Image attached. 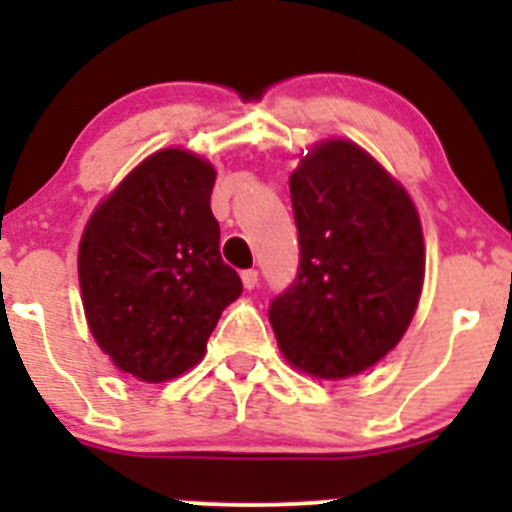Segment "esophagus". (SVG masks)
<instances>
[{"label":"esophagus","mask_w":512,"mask_h":512,"mask_svg":"<svg viewBox=\"0 0 512 512\" xmlns=\"http://www.w3.org/2000/svg\"><path fill=\"white\" fill-rule=\"evenodd\" d=\"M240 277H242V285H245V289L257 287V270H242Z\"/></svg>","instance_id":"esophagus-1"}]
</instances>
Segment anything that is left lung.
<instances>
[{"label": "left lung", "mask_w": 512, "mask_h": 512, "mask_svg": "<svg viewBox=\"0 0 512 512\" xmlns=\"http://www.w3.org/2000/svg\"><path fill=\"white\" fill-rule=\"evenodd\" d=\"M299 270L270 302L289 364L347 379L384 359L416 312L423 232L406 190L349 141H324L289 178Z\"/></svg>", "instance_id": "1"}]
</instances>
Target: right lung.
<instances>
[{"label": "right lung", "instance_id": "add662e5", "mask_svg": "<svg viewBox=\"0 0 512 512\" xmlns=\"http://www.w3.org/2000/svg\"><path fill=\"white\" fill-rule=\"evenodd\" d=\"M213 165L168 148L143 160L91 215L79 247L86 319L113 364L141 381L203 359L220 314L242 294L220 257Z\"/></svg>", "mask_w": 512, "mask_h": 512}]
</instances>
